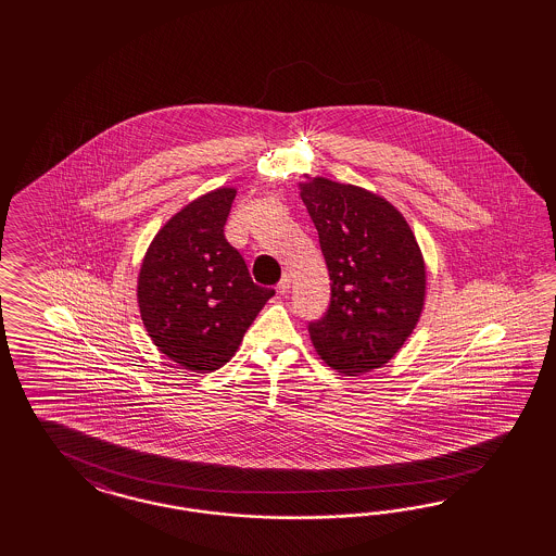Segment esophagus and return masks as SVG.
Segmentation results:
<instances>
[{"instance_id":"34e87169","label":"esophagus","mask_w":556,"mask_h":556,"mask_svg":"<svg viewBox=\"0 0 556 556\" xmlns=\"http://www.w3.org/2000/svg\"><path fill=\"white\" fill-rule=\"evenodd\" d=\"M289 287H291V277L283 275L281 281L277 283V293H279V295H287V293H289Z\"/></svg>"}]
</instances>
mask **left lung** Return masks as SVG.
I'll list each match as a JSON object with an SVG mask.
<instances>
[{
    "label": "left lung",
    "instance_id": "8db88e82",
    "mask_svg": "<svg viewBox=\"0 0 556 556\" xmlns=\"http://www.w3.org/2000/svg\"><path fill=\"white\" fill-rule=\"evenodd\" d=\"M300 195L320 238L330 305L307 330L321 361L358 375L383 367L420 320L426 265L402 212L351 184L309 177Z\"/></svg>",
    "mask_w": 556,
    "mask_h": 556
}]
</instances>
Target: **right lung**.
Here are the masks:
<instances>
[{"mask_svg":"<svg viewBox=\"0 0 556 556\" xmlns=\"http://www.w3.org/2000/svg\"><path fill=\"white\" fill-rule=\"evenodd\" d=\"M235 198V187H218L187 203L152 238L138 273L136 298L149 337L193 372L226 365L275 295L253 283L224 236Z\"/></svg>","mask_w":556,"mask_h":556,"instance_id":"add662e5","label":"right lung"}]
</instances>
